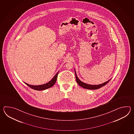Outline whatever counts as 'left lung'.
<instances>
[{
  "label": "left lung",
  "mask_w": 134,
  "mask_h": 134,
  "mask_svg": "<svg viewBox=\"0 0 134 134\" xmlns=\"http://www.w3.org/2000/svg\"><path fill=\"white\" fill-rule=\"evenodd\" d=\"M75 75H76V81H77V84L83 88L88 89V90H97L98 88H102V87H103V86L107 84L111 80H109L108 81H106L105 82L103 83V84H99V85H90V84H88L83 82L80 80H79V79L77 76L75 70Z\"/></svg>",
  "instance_id": "1"
}]
</instances>
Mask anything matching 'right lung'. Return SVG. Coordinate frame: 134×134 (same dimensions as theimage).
I'll return each mask as SVG.
<instances>
[{
    "label": "right lung",
    "mask_w": 134,
    "mask_h": 134,
    "mask_svg": "<svg viewBox=\"0 0 134 134\" xmlns=\"http://www.w3.org/2000/svg\"><path fill=\"white\" fill-rule=\"evenodd\" d=\"M58 72H59V71L57 72V74H55V75L54 76V77L49 82L46 83V84H44L41 85H31L29 84L28 83H24L29 87L31 88H32L34 90H37V91L44 90L47 89L49 88H51L52 86L54 85L55 83L57 80V75L58 74Z\"/></svg>",
    "instance_id": "add662e5"
}]
</instances>
